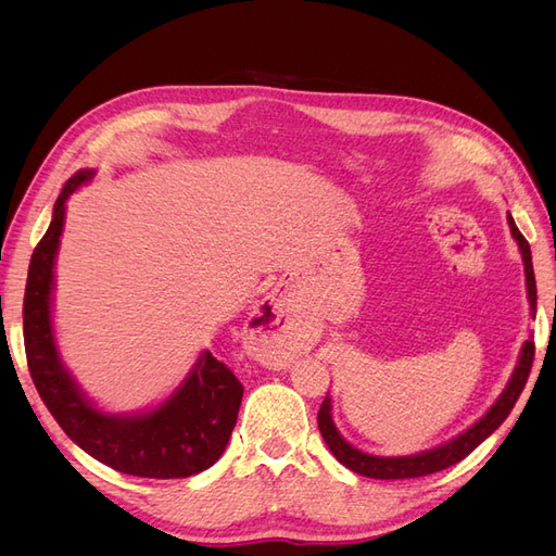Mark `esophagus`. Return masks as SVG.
<instances>
[{
    "instance_id": "esophagus-1",
    "label": "esophagus",
    "mask_w": 556,
    "mask_h": 556,
    "mask_svg": "<svg viewBox=\"0 0 556 556\" xmlns=\"http://www.w3.org/2000/svg\"><path fill=\"white\" fill-rule=\"evenodd\" d=\"M252 325L260 333V357L262 362L271 364V366H282L290 359V350H292V333L288 323H285V308L280 301L268 299L262 301V306L252 313Z\"/></svg>"
}]
</instances>
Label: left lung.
Segmentation results:
<instances>
[{
	"instance_id": "obj_1",
	"label": "left lung",
	"mask_w": 556,
	"mask_h": 556,
	"mask_svg": "<svg viewBox=\"0 0 556 556\" xmlns=\"http://www.w3.org/2000/svg\"><path fill=\"white\" fill-rule=\"evenodd\" d=\"M508 225L513 231V239L519 245L521 252V262H525V274H527V294H529V304H531V315L535 317V276H533V262H531V248L527 243V239L521 237V231L517 229L513 215L508 213ZM533 352L535 345L529 339L525 345H521L519 352V362L515 366V371L506 384V390L501 392V396L496 399L494 406L486 410L478 422L466 429L464 433H459L457 439H452L439 447L419 452V454H408V457H376V454H366L362 450H357L355 445H350L343 435L336 429L333 419H331V396L327 392L323 406H319L317 413V427L319 433H323L325 443L329 445L331 454L339 459L345 468L355 470L359 476L366 478H376V480H403V478H422L429 473H439L443 468H450L452 464L462 462L464 457H468L484 439L503 425L513 410V406L517 403L521 390H525L527 378L531 374V364H533Z\"/></svg>"
}]
</instances>
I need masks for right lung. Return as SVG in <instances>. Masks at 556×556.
Listing matches in <instances>:
<instances>
[{"label":"right lung","mask_w":556,"mask_h":556,"mask_svg":"<svg viewBox=\"0 0 556 556\" xmlns=\"http://www.w3.org/2000/svg\"><path fill=\"white\" fill-rule=\"evenodd\" d=\"M94 172L64 182L53 220L29 262L23 333L29 376L55 422L90 457L139 478H190L225 452L239 417L243 384L211 352H201L192 374L162 406L139 415H109L83 396L66 371L50 323L53 266L64 227V204Z\"/></svg>","instance_id":"add662e5"}]
</instances>
